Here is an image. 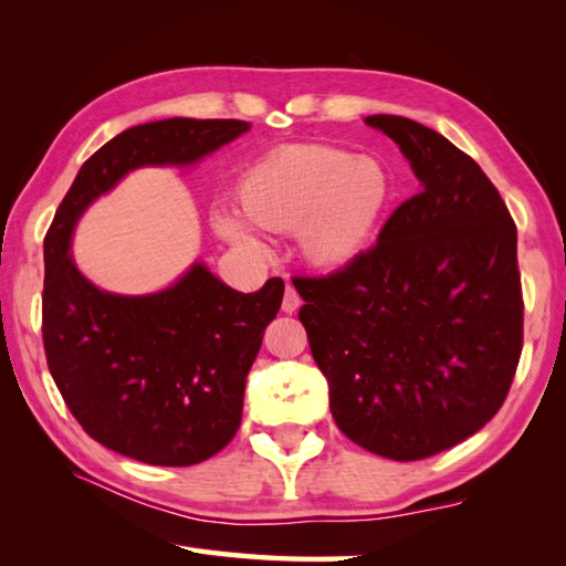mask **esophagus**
Returning a JSON list of instances; mask_svg holds the SVG:
<instances>
[{"mask_svg": "<svg viewBox=\"0 0 566 566\" xmlns=\"http://www.w3.org/2000/svg\"><path fill=\"white\" fill-rule=\"evenodd\" d=\"M298 306H302V296H298V292L294 290L292 284H286L284 298H282V311H284V314H294Z\"/></svg>", "mask_w": 566, "mask_h": 566, "instance_id": "obj_1", "label": "esophagus"}]
</instances>
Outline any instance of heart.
Returning a JSON list of instances; mask_svg holds the SVG:
<instances>
[{"instance_id": "obj_1", "label": "heart", "mask_w": 566, "mask_h": 566, "mask_svg": "<svg viewBox=\"0 0 566 566\" xmlns=\"http://www.w3.org/2000/svg\"><path fill=\"white\" fill-rule=\"evenodd\" d=\"M394 197L387 165L338 146L304 143L270 153L238 182L245 216L216 203L211 223L228 243L258 252V228L296 231L318 268H340L367 248Z\"/></svg>"}]
</instances>
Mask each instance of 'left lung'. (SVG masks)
<instances>
[{"mask_svg": "<svg viewBox=\"0 0 566 566\" xmlns=\"http://www.w3.org/2000/svg\"><path fill=\"white\" fill-rule=\"evenodd\" d=\"M420 191L345 268L294 276L335 423L359 448L426 460L499 413L523 350L518 233L499 189L423 124L377 114Z\"/></svg>", "mask_w": 566, "mask_h": 566, "instance_id": "obj_1", "label": "left lung"}]
</instances>
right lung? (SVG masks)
<instances>
[{"instance_id": "1", "label": "right lung", "mask_w": 566, "mask_h": 566, "mask_svg": "<svg viewBox=\"0 0 566 566\" xmlns=\"http://www.w3.org/2000/svg\"><path fill=\"white\" fill-rule=\"evenodd\" d=\"M248 128L238 118H165L124 130L82 165L45 233L48 369L84 432L130 460L189 467L233 440L284 282L240 294L197 262L160 294H109L67 255L72 228L134 167L189 165Z\"/></svg>"}]
</instances>
